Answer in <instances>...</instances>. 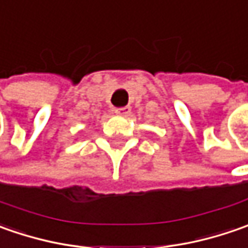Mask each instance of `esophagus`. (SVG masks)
<instances>
[{"label":"esophagus","instance_id":"34e87169","mask_svg":"<svg viewBox=\"0 0 248 248\" xmlns=\"http://www.w3.org/2000/svg\"><path fill=\"white\" fill-rule=\"evenodd\" d=\"M117 116H128L131 113V108L129 106H124V108H116L113 110Z\"/></svg>","mask_w":248,"mask_h":248}]
</instances>
